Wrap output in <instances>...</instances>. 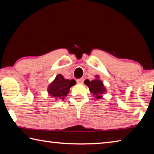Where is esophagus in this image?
<instances>
[{"instance_id": "esophagus-1", "label": "esophagus", "mask_w": 154, "mask_h": 154, "mask_svg": "<svg viewBox=\"0 0 154 154\" xmlns=\"http://www.w3.org/2000/svg\"><path fill=\"white\" fill-rule=\"evenodd\" d=\"M83 81H84V79H83V78H81V79H77V83H79V84H82V83H83Z\"/></svg>"}]
</instances>
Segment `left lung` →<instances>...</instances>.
<instances>
[{
  "instance_id": "obj_1",
  "label": "left lung",
  "mask_w": 154,
  "mask_h": 154,
  "mask_svg": "<svg viewBox=\"0 0 154 154\" xmlns=\"http://www.w3.org/2000/svg\"><path fill=\"white\" fill-rule=\"evenodd\" d=\"M96 79L92 81L89 79H85L84 83L89 88L90 93L92 94V96L95 97L96 99H101L103 98V94L106 93V88L104 86L103 82L99 79L98 75H96Z\"/></svg>"
}]
</instances>
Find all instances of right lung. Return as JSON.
I'll return each mask as SVG.
<instances>
[{"label":"right lung","instance_id":"right-lung-1","mask_svg":"<svg viewBox=\"0 0 154 154\" xmlns=\"http://www.w3.org/2000/svg\"><path fill=\"white\" fill-rule=\"evenodd\" d=\"M75 84L76 82L74 79H66L61 74H59L49 85L48 88V94L56 100L59 99L64 100L69 93L70 88Z\"/></svg>","mask_w":154,"mask_h":154}]
</instances>
